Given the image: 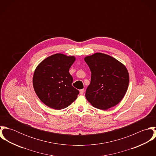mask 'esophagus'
I'll list each match as a JSON object with an SVG mask.
<instances>
[{
	"mask_svg": "<svg viewBox=\"0 0 156 156\" xmlns=\"http://www.w3.org/2000/svg\"><path fill=\"white\" fill-rule=\"evenodd\" d=\"M83 92H84V89H82L80 90V94L81 95H82V94H83Z\"/></svg>",
	"mask_w": 156,
	"mask_h": 156,
	"instance_id": "1",
	"label": "esophagus"
}]
</instances>
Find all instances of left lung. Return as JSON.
Returning a JSON list of instances; mask_svg holds the SVG:
<instances>
[{
    "label": "left lung",
    "mask_w": 156,
    "mask_h": 156,
    "mask_svg": "<svg viewBox=\"0 0 156 156\" xmlns=\"http://www.w3.org/2000/svg\"><path fill=\"white\" fill-rule=\"evenodd\" d=\"M91 72L85 97L95 108L106 110L118 105L129 87V74L126 66L108 55L95 53L84 58Z\"/></svg>",
    "instance_id": "obj_1"
}]
</instances>
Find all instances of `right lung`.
<instances>
[{
    "label": "right lung",
    "instance_id": "1",
    "mask_svg": "<svg viewBox=\"0 0 156 156\" xmlns=\"http://www.w3.org/2000/svg\"><path fill=\"white\" fill-rule=\"evenodd\" d=\"M75 60L74 56L56 53L46 58L35 68L33 87L40 100L48 107L62 109L77 98L79 91L72 86L73 79L69 73Z\"/></svg>",
    "mask_w": 156,
    "mask_h": 156
}]
</instances>
